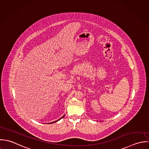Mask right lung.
<instances>
[{"mask_svg":"<svg viewBox=\"0 0 149 149\" xmlns=\"http://www.w3.org/2000/svg\"><path fill=\"white\" fill-rule=\"evenodd\" d=\"M64 116H63V117H61V118H60V119H59V120H56V121H53V122H51V123H49V124H51V123H55V122H56V121H58V120H59L60 119H61V118H63V117H64Z\"/></svg>","mask_w":149,"mask_h":149,"instance_id":"add662e5","label":"right lung"}]
</instances>
